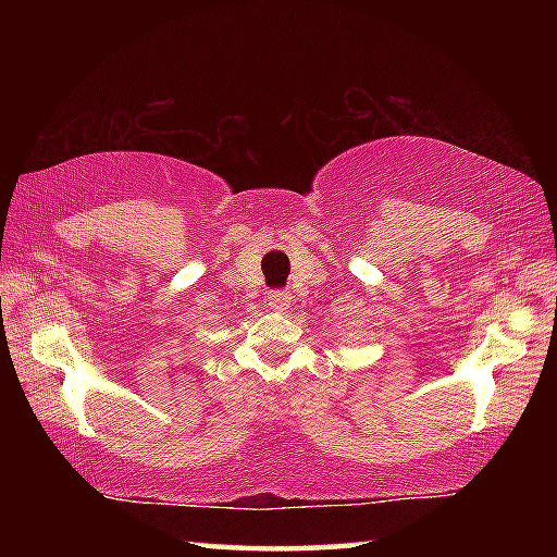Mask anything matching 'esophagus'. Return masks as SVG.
<instances>
[{"mask_svg": "<svg viewBox=\"0 0 557 557\" xmlns=\"http://www.w3.org/2000/svg\"><path fill=\"white\" fill-rule=\"evenodd\" d=\"M268 307L272 312H285V309H289V295L287 292H272V295H268Z\"/></svg>", "mask_w": 557, "mask_h": 557, "instance_id": "1", "label": "esophagus"}]
</instances>
